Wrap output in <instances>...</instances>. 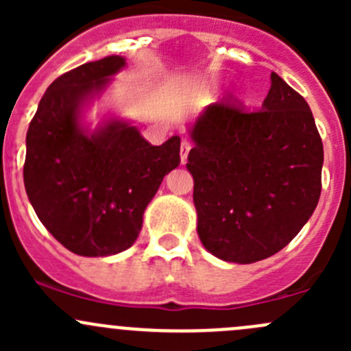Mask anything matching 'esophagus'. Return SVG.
Here are the masks:
<instances>
[{
  "mask_svg": "<svg viewBox=\"0 0 351 351\" xmlns=\"http://www.w3.org/2000/svg\"><path fill=\"white\" fill-rule=\"evenodd\" d=\"M190 149H192V144H190V141L183 139L182 144H180V158H182V162H186V158H189Z\"/></svg>",
  "mask_w": 351,
  "mask_h": 351,
  "instance_id": "obj_1",
  "label": "esophagus"
}]
</instances>
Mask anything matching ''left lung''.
Masks as SVG:
<instances>
[{
	"instance_id": "left-lung-1",
	"label": "left lung",
	"mask_w": 351,
	"mask_h": 351,
	"mask_svg": "<svg viewBox=\"0 0 351 351\" xmlns=\"http://www.w3.org/2000/svg\"><path fill=\"white\" fill-rule=\"evenodd\" d=\"M190 137L197 232L208 253L254 263L299 234L319 202L323 141L307 101L278 74L261 110L212 104Z\"/></svg>"
}]
</instances>
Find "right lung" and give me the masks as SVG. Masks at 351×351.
Wrapping results in <instances>:
<instances>
[{
    "label": "right lung",
    "mask_w": 351,
    "mask_h": 351,
    "mask_svg": "<svg viewBox=\"0 0 351 351\" xmlns=\"http://www.w3.org/2000/svg\"><path fill=\"white\" fill-rule=\"evenodd\" d=\"M125 59L108 56L59 76L28 125L23 182L35 214L62 246L110 256L134 244L162 178L180 165V137L151 146L139 129L112 119L88 132L83 107Z\"/></svg>",
    "instance_id": "add662e5"
}]
</instances>
